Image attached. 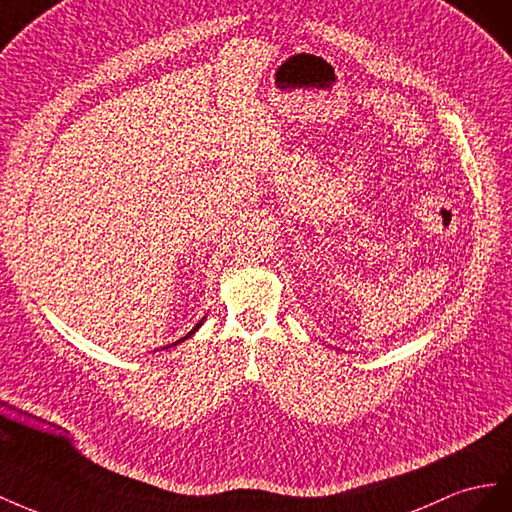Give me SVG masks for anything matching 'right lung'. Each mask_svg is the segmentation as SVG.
I'll list each match as a JSON object with an SVG mask.
<instances>
[{"label":"right lung","instance_id":"1","mask_svg":"<svg viewBox=\"0 0 512 512\" xmlns=\"http://www.w3.org/2000/svg\"><path fill=\"white\" fill-rule=\"evenodd\" d=\"M201 324H203V319H201V321H199V324H197V326H195V328H193V330H191V332H188V334H186V337H182V339H180V341H175V343H173V345H178V343H182V341H186V339H188V337H193V334H195V332H197V330H199V326H201ZM169 347H171V345H169Z\"/></svg>","mask_w":512,"mask_h":512}]
</instances>
